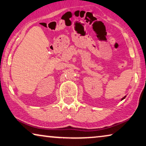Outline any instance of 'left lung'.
I'll return each mask as SVG.
<instances>
[{
  "mask_svg": "<svg viewBox=\"0 0 146 146\" xmlns=\"http://www.w3.org/2000/svg\"><path fill=\"white\" fill-rule=\"evenodd\" d=\"M125 97H126V96H125V97H123V98H122V100H123V99H124V98H125Z\"/></svg>",
  "mask_w": 146,
  "mask_h": 146,
  "instance_id": "1",
  "label": "left lung"
}]
</instances>
